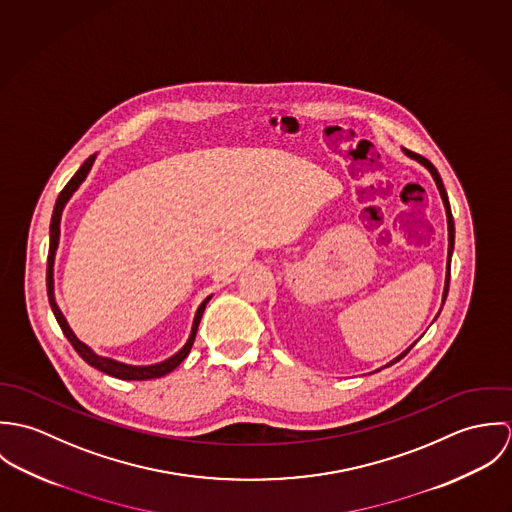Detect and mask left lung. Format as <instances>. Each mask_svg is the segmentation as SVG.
Listing matches in <instances>:
<instances>
[{"label": "left lung", "mask_w": 512, "mask_h": 512, "mask_svg": "<svg viewBox=\"0 0 512 512\" xmlns=\"http://www.w3.org/2000/svg\"><path fill=\"white\" fill-rule=\"evenodd\" d=\"M404 149V147H402ZM404 153L410 157V159H416L418 163H422L430 173H432V177H434V181H436V185H438L439 197H441V201H443V207H445V217H447V264H445V286H443V295H441V307H443V303H445V297H447V290H449V274H451V254H453V244H455V224H453V217H451V209H449V201H447V193H445V187H443V183H441V177H439L438 169L426 159V157H422V155H418V153H414V151H410V149H404ZM416 345V343H414ZM414 345H410L404 353H400L394 361H390L388 365H394V363H398L402 357H406V353L414 347Z\"/></svg>", "instance_id": "1"}]
</instances>
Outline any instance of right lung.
Returning a JSON list of instances; mask_svg holds the SVG:
<instances>
[{"mask_svg":"<svg viewBox=\"0 0 512 512\" xmlns=\"http://www.w3.org/2000/svg\"><path fill=\"white\" fill-rule=\"evenodd\" d=\"M96 159V153L90 155L82 165L80 169L73 175V179L65 185V189L61 191L57 203H55V211H53V217H51V228H49V258H47V295H49V303H51V309L55 313V319L57 323L61 325L65 337L71 341V345L74 347V351L94 368H98L100 372H106L114 378H120V380H149V378H159V376H165L169 374L171 370H175L177 366L183 363V359H187L191 347H193V341H195V335H197V329H199V323H201V317H203V311L207 307V303L211 301L213 295L205 297L201 301V305L197 307V313H195V319H193V327H191V333H189V339L187 343L175 353L171 355L169 359L161 361V363H153V365H128V363H122V361H116L112 357H102L98 353H94L86 343H82L76 335H74L67 317L63 315L61 307L57 305V299H55V256H57V248H59V240H61V217H63V211L67 207V203L71 201L76 189L84 183L86 175L90 173L92 169V163Z\"/></svg>","mask_w":512,"mask_h":512,"instance_id":"1","label":"right lung"}]
</instances>
